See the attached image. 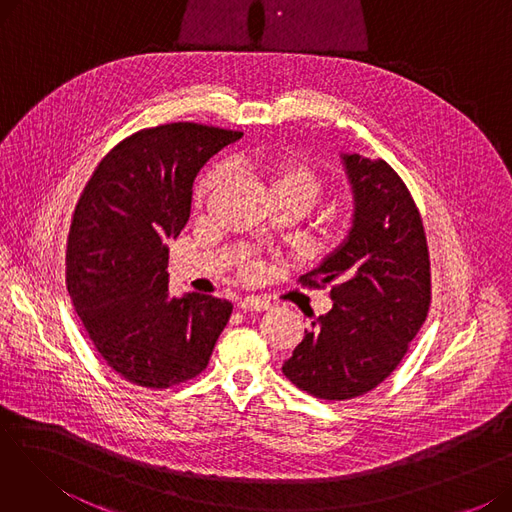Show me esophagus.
<instances>
[{"label": "esophagus", "mask_w": 512, "mask_h": 512, "mask_svg": "<svg viewBox=\"0 0 512 512\" xmlns=\"http://www.w3.org/2000/svg\"><path fill=\"white\" fill-rule=\"evenodd\" d=\"M238 309L242 311H270L272 309V303L267 299H261V297H245L238 301Z\"/></svg>", "instance_id": "esophagus-1"}]
</instances>
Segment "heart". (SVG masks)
<instances>
[{"instance_id":"obj_1","label":"heart","mask_w":512,"mask_h":512,"mask_svg":"<svg viewBox=\"0 0 512 512\" xmlns=\"http://www.w3.org/2000/svg\"><path fill=\"white\" fill-rule=\"evenodd\" d=\"M261 176L267 184V191L272 197L292 199L309 211L324 195V176L319 174L315 166L309 161L299 157H282L276 161H270L261 168ZM226 178V166L218 164L209 168L203 178L199 180L195 188V205L203 207L207 199L213 195L215 188H218Z\"/></svg>"}]
</instances>
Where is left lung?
<instances>
[{"label":"left lung","mask_w":512,"mask_h":512,"mask_svg":"<svg viewBox=\"0 0 512 512\" xmlns=\"http://www.w3.org/2000/svg\"><path fill=\"white\" fill-rule=\"evenodd\" d=\"M355 220L344 245L307 288L332 284L330 313L311 321L282 371L321 400H351L378 388L407 355L432 303V270L421 213L384 159L344 155Z\"/></svg>","instance_id":"1"}]
</instances>
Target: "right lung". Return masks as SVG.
Listing matches in <instances>:
<instances>
[{"label":"right lung","mask_w":512,"mask_h":512,"mask_svg":"<svg viewBox=\"0 0 512 512\" xmlns=\"http://www.w3.org/2000/svg\"><path fill=\"white\" fill-rule=\"evenodd\" d=\"M242 132L195 122L143 128L107 153L72 213L66 286L101 359L130 384L164 390L207 367L232 303L168 297V240L191 213L193 180Z\"/></svg>","instance_id":"obj_1"}]
</instances>
